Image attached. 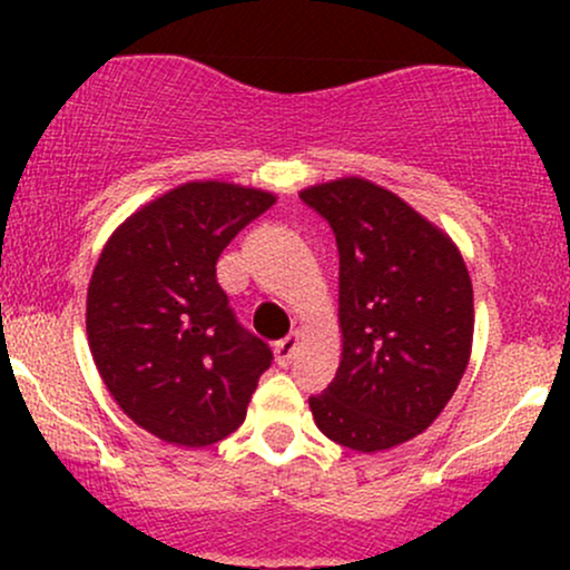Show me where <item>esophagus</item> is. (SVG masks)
<instances>
[{"instance_id": "obj_1", "label": "esophagus", "mask_w": 570, "mask_h": 570, "mask_svg": "<svg viewBox=\"0 0 570 570\" xmlns=\"http://www.w3.org/2000/svg\"><path fill=\"white\" fill-rule=\"evenodd\" d=\"M299 343H303V332H292L289 337H284L276 345V362L281 364V367L292 364V358H294V353H297Z\"/></svg>"}]
</instances>
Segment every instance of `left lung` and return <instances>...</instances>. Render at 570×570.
I'll list each match as a JSON object with an SVG mask.
<instances>
[{
	"instance_id": "1",
	"label": "left lung",
	"mask_w": 570,
	"mask_h": 570,
	"mask_svg": "<svg viewBox=\"0 0 570 570\" xmlns=\"http://www.w3.org/2000/svg\"><path fill=\"white\" fill-rule=\"evenodd\" d=\"M340 252L335 381L311 396L324 436L358 453L396 448L440 417L474 337V292L448 233L362 176L305 187Z\"/></svg>"
}]
</instances>
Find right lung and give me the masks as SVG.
<instances>
[{
	"label": "right lung",
	"mask_w": 570,
	"mask_h": 570,
	"mask_svg": "<svg viewBox=\"0 0 570 570\" xmlns=\"http://www.w3.org/2000/svg\"><path fill=\"white\" fill-rule=\"evenodd\" d=\"M276 195L187 181L144 203L101 248L88 284V345L136 426L206 448L244 423L273 353L235 322L217 259Z\"/></svg>",
	"instance_id": "add662e5"
}]
</instances>
